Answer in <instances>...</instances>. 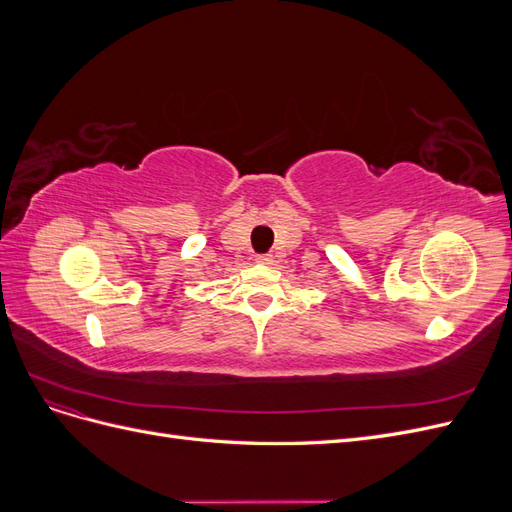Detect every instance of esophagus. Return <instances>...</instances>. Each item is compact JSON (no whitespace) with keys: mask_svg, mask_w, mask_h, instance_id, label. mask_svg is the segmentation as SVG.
<instances>
[{"mask_svg":"<svg viewBox=\"0 0 512 512\" xmlns=\"http://www.w3.org/2000/svg\"><path fill=\"white\" fill-rule=\"evenodd\" d=\"M256 262H258V265H271V262H273V256H269V254L256 256Z\"/></svg>","mask_w":512,"mask_h":512,"instance_id":"obj_1","label":"esophagus"}]
</instances>
